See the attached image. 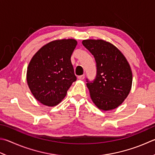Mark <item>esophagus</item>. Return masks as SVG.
I'll return each mask as SVG.
<instances>
[{
    "label": "esophagus",
    "mask_w": 155,
    "mask_h": 155,
    "mask_svg": "<svg viewBox=\"0 0 155 155\" xmlns=\"http://www.w3.org/2000/svg\"><path fill=\"white\" fill-rule=\"evenodd\" d=\"M84 78H85V75H80V76H78V79L80 80H83Z\"/></svg>",
    "instance_id": "esophagus-1"
}]
</instances>
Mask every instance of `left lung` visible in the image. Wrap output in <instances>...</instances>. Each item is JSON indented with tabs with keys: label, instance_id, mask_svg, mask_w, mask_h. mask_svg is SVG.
Segmentation results:
<instances>
[{
	"label": "left lung",
	"instance_id": "obj_1",
	"mask_svg": "<svg viewBox=\"0 0 155 155\" xmlns=\"http://www.w3.org/2000/svg\"><path fill=\"white\" fill-rule=\"evenodd\" d=\"M82 45L94 56L96 75L86 79L92 101L98 109L109 110L120 105L129 94L132 84L130 64L121 52L103 40H84Z\"/></svg>",
	"mask_w": 155,
	"mask_h": 155
}]
</instances>
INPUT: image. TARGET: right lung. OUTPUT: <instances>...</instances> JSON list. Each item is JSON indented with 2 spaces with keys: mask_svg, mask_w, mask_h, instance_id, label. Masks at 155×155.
<instances>
[{
  "mask_svg": "<svg viewBox=\"0 0 155 155\" xmlns=\"http://www.w3.org/2000/svg\"><path fill=\"white\" fill-rule=\"evenodd\" d=\"M77 44L74 39L54 40L32 57L28 67L27 81L32 94L42 104H58L76 81L71 57Z\"/></svg>",
  "mask_w": 155,
  "mask_h": 155,
  "instance_id": "1",
  "label": "right lung"
}]
</instances>
